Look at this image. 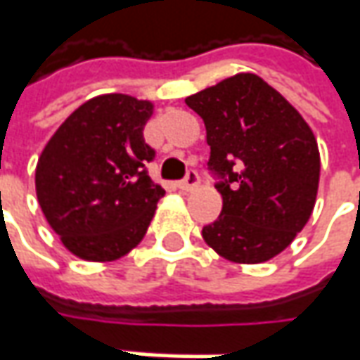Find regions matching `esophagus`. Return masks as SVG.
<instances>
[{
	"mask_svg": "<svg viewBox=\"0 0 360 360\" xmlns=\"http://www.w3.org/2000/svg\"><path fill=\"white\" fill-rule=\"evenodd\" d=\"M197 185H199V173L197 171H189L185 175V179L177 183V187H179L181 191H193Z\"/></svg>",
	"mask_w": 360,
	"mask_h": 360,
	"instance_id": "1",
	"label": "esophagus"
}]
</instances>
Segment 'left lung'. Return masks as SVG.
<instances>
[{
	"label": "left lung",
	"instance_id": "8db88e82",
	"mask_svg": "<svg viewBox=\"0 0 360 360\" xmlns=\"http://www.w3.org/2000/svg\"><path fill=\"white\" fill-rule=\"evenodd\" d=\"M203 119L223 209L205 243L233 263H263L287 249L313 213L321 157L301 113L255 73L185 99Z\"/></svg>",
	"mask_w": 360,
	"mask_h": 360
}]
</instances>
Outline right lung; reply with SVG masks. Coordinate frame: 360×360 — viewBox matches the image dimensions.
<instances>
[{
	"mask_svg": "<svg viewBox=\"0 0 360 360\" xmlns=\"http://www.w3.org/2000/svg\"><path fill=\"white\" fill-rule=\"evenodd\" d=\"M151 113V101L99 95L77 107L41 151L37 201L75 257L115 261L145 237L165 195L145 167L155 157L143 139Z\"/></svg>",
	"mask_w": 360,
	"mask_h": 360,
	"instance_id": "1",
	"label": "right lung"
}]
</instances>
